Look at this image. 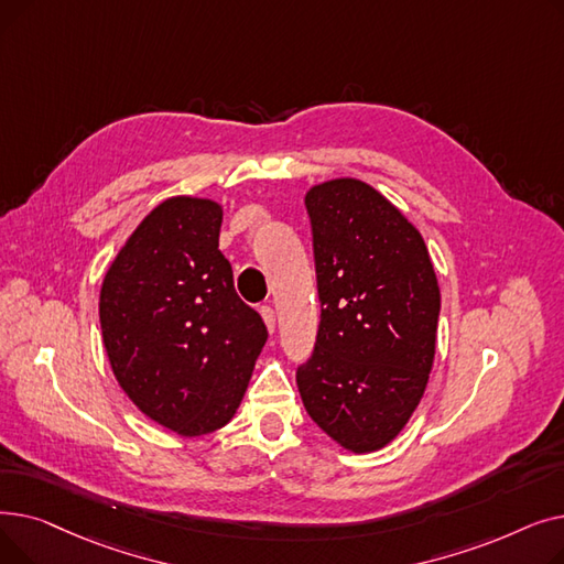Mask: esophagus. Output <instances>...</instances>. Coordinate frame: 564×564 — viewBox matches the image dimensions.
Masks as SVG:
<instances>
[{"instance_id":"esophagus-1","label":"esophagus","mask_w":564,"mask_h":564,"mask_svg":"<svg viewBox=\"0 0 564 564\" xmlns=\"http://www.w3.org/2000/svg\"><path fill=\"white\" fill-rule=\"evenodd\" d=\"M260 315H262V319H264V324H267V329H270V334H274V329H276L274 308H272V306H262V308H260Z\"/></svg>"}]
</instances>
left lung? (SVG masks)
I'll list each match as a JSON object with an SVG mask.
<instances>
[{
    "label": "left lung",
    "mask_w": 564,
    "mask_h": 564,
    "mask_svg": "<svg viewBox=\"0 0 564 564\" xmlns=\"http://www.w3.org/2000/svg\"><path fill=\"white\" fill-rule=\"evenodd\" d=\"M319 294L308 416L345 451L375 453L416 411L434 364L441 292L423 235L357 177L306 192Z\"/></svg>",
    "instance_id": "left-lung-1"
}]
</instances>
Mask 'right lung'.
<instances>
[{
    "mask_svg": "<svg viewBox=\"0 0 564 564\" xmlns=\"http://www.w3.org/2000/svg\"><path fill=\"white\" fill-rule=\"evenodd\" d=\"M217 200H162L128 237L100 288V327L116 381L148 419L181 436L224 427L267 340L237 297L219 251Z\"/></svg>",
    "mask_w": 564,
    "mask_h": 564,
    "instance_id": "1",
    "label": "right lung"
}]
</instances>
